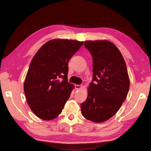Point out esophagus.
Returning <instances> with one entry per match:
<instances>
[{"mask_svg":"<svg viewBox=\"0 0 151 151\" xmlns=\"http://www.w3.org/2000/svg\"><path fill=\"white\" fill-rule=\"evenodd\" d=\"M82 88V85H75V88L76 89H80Z\"/></svg>","mask_w":151,"mask_h":151,"instance_id":"1","label":"esophagus"}]
</instances>
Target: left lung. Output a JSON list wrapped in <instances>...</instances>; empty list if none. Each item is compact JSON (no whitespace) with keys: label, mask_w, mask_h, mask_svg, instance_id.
Listing matches in <instances>:
<instances>
[{"label":"left lung","mask_w":151,"mask_h":151,"mask_svg":"<svg viewBox=\"0 0 151 151\" xmlns=\"http://www.w3.org/2000/svg\"><path fill=\"white\" fill-rule=\"evenodd\" d=\"M84 46L93 56V81L88 97L81 104L87 119L102 123L117 113L126 99L130 79L121 52L108 40L86 41Z\"/></svg>","instance_id":"8db88e82"}]
</instances>
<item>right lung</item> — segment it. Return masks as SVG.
I'll list each match as a JSON object with an SVG mask.
<instances>
[{
	"label": "right lung",
	"mask_w": 151,
	"mask_h": 151,
	"mask_svg": "<svg viewBox=\"0 0 151 151\" xmlns=\"http://www.w3.org/2000/svg\"><path fill=\"white\" fill-rule=\"evenodd\" d=\"M83 44L84 41L77 40H51L33 57L24 91L31 110L41 119L52 120L62 113L75 88L67 82L69 60Z\"/></svg>",
	"instance_id": "right-lung-1"
}]
</instances>
